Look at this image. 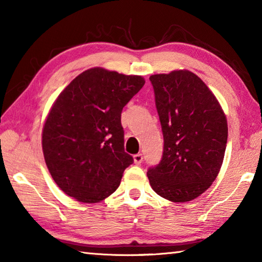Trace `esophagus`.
Returning a JSON list of instances; mask_svg holds the SVG:
<instances>
[{
	"mask_svg": "<svg viewBox=\"0 0 262 262\" xmlns=\"http://www.w3.org/2000/svg\"><path fill=\"white\" fill-rule=\"evenodd\" d=\"M142 161H143V156H142L141 154L134 155V163L136 164V165H140V164L142 163Z\"/></svg>",
	"mask_w": 262,
	"mask_h": 262,
	"instance_id": "obj_1",
	"label": "esophagus"
}]
</instances>
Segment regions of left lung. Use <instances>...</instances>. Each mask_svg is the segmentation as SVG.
I'll use <instances>...</instances> for the list:
<instances>
[{"mask_svg": "<svg viewBox=\"0 0 262 262\" xmlns=\"http://www.w3.org/2000/svg\"><path fill=\"white\" fill-rule=\"evenodd\" d=\"M161 120L164 151L147 176L159 196L187 202L206 192L223 164L227 117L205 82L189 70L150 76Z\"/></svg>", "mask_w": 262, "mask_h": 262, "instance_id": "left-lung-1", "label": "left lung"}]
</instances>
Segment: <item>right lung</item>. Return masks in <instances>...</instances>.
<instances>
[{
    "label": "right lung",
    "mask_w": 262,
    "mask_h": 262,
    "mask_svg": "<svg viewBox=\"0 0 262 262\" xmlns=\"http://www.w3.org/2000/svg\"><path fill=\"white\" fill-rule=\"evenodd\" d=\"M137 75L95 67L70 82L43 123L46 165L61 190L83 203L114 193L133 163L125 152L121 112L144 85Z\"/></svg>",
    "instance_id": "1"
}]
</instances>
